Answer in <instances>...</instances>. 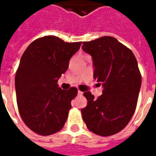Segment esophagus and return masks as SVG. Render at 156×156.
Returning <instances> with one entry per match:
<instances>
[{
	"instance_id": "obj_1",
	"label": "esophagus",
	"mask_w": 156,
	"mask_h": 156,
	"mask_svg": "<svg viewBox=\"0 0 156 156\" xmlns=\"http://www.w3.org/2000/svg\"><path fill=\"white\" fill-rule=\"evenodd\" d=\"M83 94V93H82L81 91H80V90H78V95H79V96H80V95H82Z\"/></svg>"
}]
</instances>
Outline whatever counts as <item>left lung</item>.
Returning a JSON list of instances; mask_svg holds the SVG:
<instances>
[{"mask_svg":"<svg viewBox=\"0 0 156 156\" xmlns=\"http://www.w3.org/2000/svg\"><path fill=\"white\" fill-rule=\"evenodd\" d=\"M82 48L92 56L94 78L104 88L98 98L90 92L83 94L88 105L81 109L83 119L98 135L117 134L127 125L136 108L141 87L137 60L129 48L113 37L84 41Z\"/></svg>","mask_w":156,"mask_h":156,"instance_id":"1","label":"left lung"}]
</instances>
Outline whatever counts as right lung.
Wrapping results in <instances>:
<instances>
[{"instance_id":"add662e5","label":"right lung","mask_w":156,"mask_h":156,"mask_svg":"<svg viewBox=\"0 0 156 156\" xmlns=\"http://www.w3.org/2000/svg\"><path fill=\"white\" fill-rule=\"evenodd\" d=\"M81 44L46 36L32 41L22 56L15 77L17 107L23 122L37 134H55L68 119L78 89L63 90L58 81Z\"/></svg>"}]
</instances>
